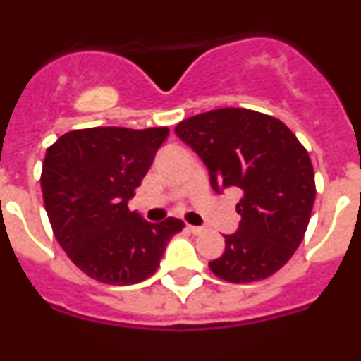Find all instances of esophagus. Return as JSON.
Returning <instances> with one entry per match:
<instances>
[{
  "label": "esophagus",
  "mask_w": 361,
  "mask_h": 361,
  "mask_svg": "<svg viewBox=\"0 0 361 361\" xmlns=\"http://www.w3.org/2000/svg\"><path fill=\"white\" fill-rule=\"evenodd\" d=\"M188 229H190V231L193 233V235H200V233H204V228H200V226L188 224Z\"/></svg>",
  "instance_id": "1"
}]
</instances>
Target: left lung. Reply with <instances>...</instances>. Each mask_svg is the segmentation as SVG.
Wrapping results in <instances>:
<instances>
[{
	"instance_id": "1",
	"label": "left lung",
	"mask_w": 361,
	"mask_h": 361,
	"mask_svg": "<svg viewBox=\"0 0 361 361\" xmlns=\"http://www.w3.org/2000/svg\"><path fill=\"white\" fill-rule=\"evenodd\" d=\"M208 166L213 190L238 188V231L209 262L219 279L258 282L288 264L307 229L317 195L307 149L275 117L247 108H219L175 126Z\"/></svg>"
}]
</instances>
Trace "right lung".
<instances>
[{"instance_id":"obj_1","label":"right lung","mask_w":361,"mask_h":361,"mask_svg":"<svg viewBox=\"0 0 361 361\" xmlns=\"http://www.w3.org/2000/svg\"><path fill=\"white\" fill-rule=\"evenodd\" d=\"M168 133L166 126H97L72 130L47 149L44 209L59 245L90 279L111 286L149 279L166 244L183 231V220L153 224L128 209Z\"/></svg>"}]
</instances>
